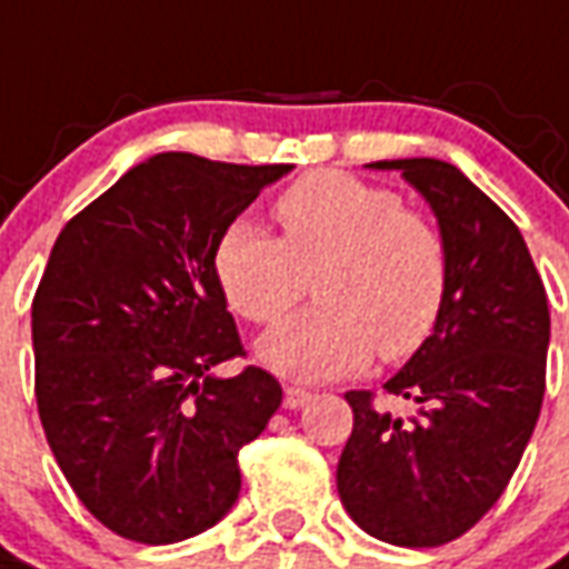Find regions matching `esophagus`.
Instances as JSON below:
<instances>
[{"instance_id":"1","label":"esophagus","mask_w":569,"mask_h":569,"mask_svg":"<svg viewBox=\"0 0 569 569\" xmlns=\"http://www.w3.org/2000/svg\"><path fill=\"white\" fill-rule=\"evenodd\" d=\"M310 399L308 390H301V387H286L283 390V408H289V411H296V408H301L305 402Z\"/></svg>"}]
</instances>
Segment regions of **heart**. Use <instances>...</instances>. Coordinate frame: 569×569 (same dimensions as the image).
I'll return each mask as SVG.
<instances>
[{
	"instance_id": "heart-1",
	"label": "heart",
	"mask_w": 569,
	"mask_h": 569,
	"mask_svg": "<svg viewBox=\"0 0 569 569\" xmlns=\"http://www.w3.org/2000/svg\"><path fill=\"white\" fill-rule=\"evenodd\" d=\"M283 240L234 219L216 240L219 289L249 322H273L317 273L320 305L298 310L256 345V357L292 381H329L378 350L406 359L436 332L451 289L441 228L393 188L341 170L301 176L277 200Z\"/></svg>"
}]
</instances>
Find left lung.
<instances>
[{"mask_svg": "<svg viewBox=\"0 0 569 569\" xmlns=\"http://www.w3.org/2000/svg\"><path fill=\"white\" fill-rule=\"evenodd\" d=\"M420 191L451 252V289L436 332L383 383L411 415L369 390L345 396L353 432L338 493L366 533L432 549L481 521L521 463L546 393L549 298L518 224L453 163L375 161Z\"/></svg>", "mask_w": 569, "mask_h": 569, "instance_id": "8db88e82", "label": "left lung"}]
</instances>
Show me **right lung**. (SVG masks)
<instances>
[{
    "instance_id": "1",
    "label": "right lung",
    "mask_w": 569,
    "mask_h": 569,
    "mask_svg": "<svg viewBox=\"0 0 569 569\" xmlns=\"http://www.w3.org/2000/svg\"><path fill=\"white\" fill-rule=\"evenodd\" d=\"M289 170L163 151L57 237L32 298L36 402L57 466L118 537L179 542L237 502V453L283 390L256 366L212 375L243 353L212 252Z\"/></svg>"
}]
</instances>
